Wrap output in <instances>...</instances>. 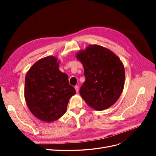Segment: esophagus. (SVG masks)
Here are the masks:
<instances>
[{
	"mask_svg": "<svg viewBox=\"0 0 156 156\" xmlns=\"http://www.w3.org/2000/svg\"><path fill=\"white\" fill-rule=\"evenodd\" d=\"M75 90H76V92H79V86H77V85L75 86Z\"/></svg>",
	"mask_w": 156,
	"mask_h": 156,
	"instance_id": "esophagus-1",
	"label": "esophagus"
}]
</instances>
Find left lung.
Listing matches in <instances>:
<instances>
[{
	"label": "left lung",
	"mask_w": 156,
	"mask_h": 156,
	"mask_svg": "<svg viewBox=\"0 0 156 156\" xmlns=\"http://www.w3.org/2000/svg\"><path fill=\"white\" fill-rule=\"evenodd\" d=\"M77 58L83 65L86 79L79 90L84 100L98 111L112 106L124 86L125 71L120 58L110 50L98 45L80 51Z\"/></svg>",
	"instance_id": "obj_1"
}]
</instances>
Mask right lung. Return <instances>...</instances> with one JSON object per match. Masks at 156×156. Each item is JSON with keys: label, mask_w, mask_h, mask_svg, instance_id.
Returning a JSON list of instances; mask_svg holds the SVG:
<instances>
[{"label": "right lung", "mask_w": 156, "mask_h": 156, "mask_svg": "<svg viewBox=\"0 0 156 156\" xmlns=\"http://www.w3.org/2000/svg\"><path fill=\"white\" fill-rule=\"evenodd\" d=\"M54 56L36 62L27 72L25 98L30 112L45 122L58 119L66 111L69 98L76 93L67 74L60 72Z\"/></svg>", "instance_id": "obj_1"}]
</instances>
